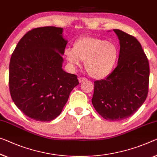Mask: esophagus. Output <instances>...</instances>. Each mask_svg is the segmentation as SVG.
I'll return each instance as SVG.
<instances>
[{"label":"esophagus","instance_id":"1","mask_svg":"<svg viewBox=\"0 0 157 157\" xmlns=\"http://www.w3.org/2000/svg\"><path fill=\"white\" fill-rule=\"evenodd\" d=\"M86 80H87V79L86 78H83V77H79V78H78L79 83H82L83 81H85Z\"/></svg>","mask_w":157,"mask_h":157}]
</instances>
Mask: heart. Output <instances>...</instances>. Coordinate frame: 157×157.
<instances>
[{"instance_id": "b5f03b06", "label": "heart", "mask_w": 157, "mask_h": 157, "mask_svg": "<svg viewBox=\"0 0 157 157\" xmlns=\"http://www.w3.org/2000/svg\"><path fill=\"white\" fill-rule=\"evenodd\" d=\"M119 49L114 43L100 38L87 36L79 38L73 48H67L64 56L69 64L75 68L84 61L86 71L95 79L107 76L117 62Z\"/></svg>"}]
</instances>
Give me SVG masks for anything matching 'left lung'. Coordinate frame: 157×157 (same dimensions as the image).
Listing matches in <instances>:
<instances>
[{"mask_svg": "<svg viewBox=\"0 0 157 157\" xmlns=\"http://www.w3.org/2000/svg\"><path fill=\"white\" fill-rule=\"evenodd\" d=\"M114 31L120 43L117 66L105 79L94 82L92 103L104 119L117 121L135 114L145 101L149 66L136 38L119 29Z\"/></svg>", "mask_w": 157, "mask_h": 157, "instance_id": "1", "label": "left lung"}]
</instances>
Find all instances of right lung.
Masks as SVG:
<instances>
[{
	"label": "right lung",
	"mask_w": 157,
	"mask_h": 157,
	"mask_svg": "<svg viewBox=\"0 0 157 157\" xmlns=\"http://www.w3.org/2000/svg\"><path fill=\"white\" fill-rule=\"evenodd\" d=\"M63 29L43 26L29 31L12 54L9 88L14 103L23 114L39 121L58 117L77 76L62 69L67 40Z\"/></svg>",
	"instance_id": "1"
}]
</instances>
